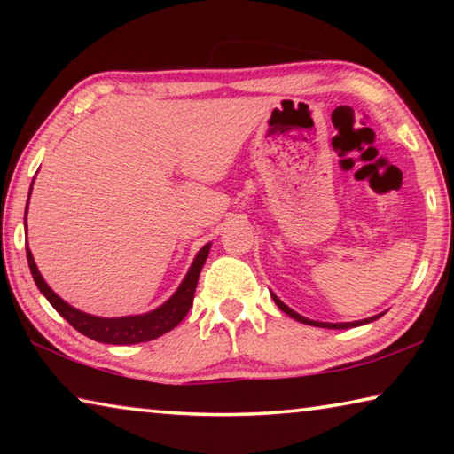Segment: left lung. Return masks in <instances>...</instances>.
Returning <instances> with one entry per match:
<instances>
[{"mask_svg": "<svg viewBox=\"0 0 454 454\" xmlns=\"http://www.w3.org/2000/svg\"><path fill=\"white\" fill-rule=\"evenodd\" d=\"M272 298H274V302H276V306H278V309L282 310V312H286L288 317H292L294 320H298V322H304V325H310V326H318V328H336V330H342V328H352V326H360V325H368V322H372V320H376V318H380L382 314H376V317H371V318H364V320H356V322H317V320H310V318H304V317H301V314L298 312H294L292 309H288L286 304H284L278 296L276 294H272Z\"/></svg>", "mask_w": 454, "mask_h": 454, "instance_id": "left-lung-1", "label": "left lung"}]
</instances>
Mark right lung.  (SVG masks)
Returning <instances> with one entry per match:
<instances>
[{
	"label": "right lung",
	"instance_id": "1",
	"mask_svg": "<svg viewBox=\"0 0 454 454\" xmlns=\"http://www.w3.org/2000/svg\"><path fill=\"white\" fill-rule=\"evenodd\" d=\"M32 186H34V182H32ZM29 194H32V190H29ZM27 202H29V198H27ZM26 214H27V210H26ZM210 246L212 244H206L204 248L198 252L194 262H192L190 270L186 274V278L182 280L178 290H176L170 296V301H166L162 306H158V309L152 312L136 314V317H120V318L94 317V314L82 312L67 304L66 301H61L56 292L48 286V282L43 280L40 270H37L35 260L32 256L29 246H26V256H27L29 270H32L37 288H40V292L45 298H48V302L53 306V309H56L61 317L70 322V325L78 330V333L91 338V340H96V342L137 344V342L153 340V338L170 333V330L178 326L184 320V317H186L192 302H194L196 284L200 278V272H202L206 258H208V254H210Z\"/></svg>",
	"mask_w": 454,
	"mask_h": 454
}]
</instances>
